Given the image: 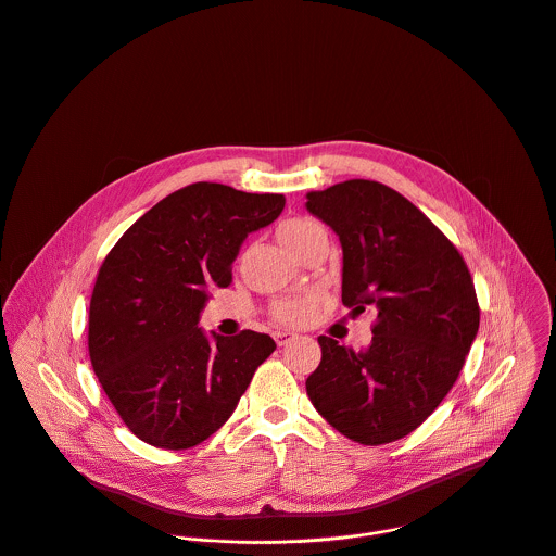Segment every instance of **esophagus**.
<instances>
[{
  "label": "esophagus",
  "instance_id": "1",
  "mask_svg": "<svg viewBox=\"0 0 556 556\" xmlns=\"http://www.w3.org/2000/svg\"><path fill=\"white\" fill-rule=\"evenodd\" d=\"M274 339H276L278 348H285V345H289L291 341H295V334H293V332H276Z\"/></svg>",
  "mask_w": 556,
  "mask_h": 556
}]
</instances>
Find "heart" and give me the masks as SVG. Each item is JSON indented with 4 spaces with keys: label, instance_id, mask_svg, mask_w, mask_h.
<instances>
[{
    "label": "heart",
    "instance_id": "1",
    "mask_svg": "<svg viewBox=\"0 0 556 556\" xmlns=\"http://www.w3.org/2000/svg\"><path fill=\"white\" fill-rule=\"evenodd\" d=\"M317 232H324V228L317 222L306 217H293L278 226L276 237L291 254L300 258V254L306 250V245L313 241ZM321 302H324V293L319 289H308L300 295L274 300L269 306V315L278 326L302 328L315 321Z\"/></svg>",
    "mask_w": 556,
    "mask_h": 556
}]
</instances>
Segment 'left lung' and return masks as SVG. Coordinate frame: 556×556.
Listing matches in <instances>:
<instances>
[{
	"instance_id": "obj_1",
	"label": "left lung",
	"mask_w": 556,
	"mask_h": 556,
	"mask_svg": "<svg viewBox=\"0 0 556 556\" xmlns=\"http://www.w3.org/2000/svg\"><path fill=\"white\" fill-rule=\"evenodd\" d=\"M306 206L341 239L343 304L377 311L365 352L319 337L306 392L345 438L394 442L459 377L481 317L472 276L453 241L392 187L352 179L311 191Z\"/></svg>"
}]
</instances>
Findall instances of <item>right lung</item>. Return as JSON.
<instances>
[{
	"instance_id": "add662e5",
	"label": "right lung",
	"mask_w": 556,
	"mask_h": 556,
	"mask_svg": "<svg viewBox=\"0 0 556 556\" xmlns=\"http://www.w3.org/2000/svg\"><path fill=\"white\" fill-rule=\"evenodd\" d=\"M282 208V193L191 184L149 208L105 256L90 298L88 352L142 442L181 451L213 435L276 350L252 330L206 339L198 319L208 291L232 282L248 232Z\"/></svg>"
}]
</instances>
